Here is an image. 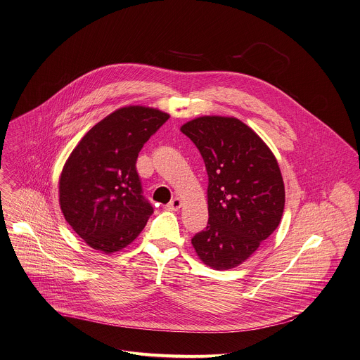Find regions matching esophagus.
<instances>
[{
    "instance_id": "obj_1",
    "label": "esophagus",
    "mask_w": 360,
    "mask_h": 360,
    "mask_svg": "<svg viewBox=\"0 0 360 360\" xmlns=\"http://www.w3.org/2000/svg\"><path fill=\"white\" fill-rule=\"evenodd\" d=\"M181 205H182V201H181V199L175 198V199L171 200V201L165 205V208H167V210H169V211H176V210H179V208H181Z\"/></svg>"
}]
</instances>
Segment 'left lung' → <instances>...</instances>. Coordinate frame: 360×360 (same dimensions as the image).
<instances>
[{
	"mask_svg": "<svg viewBox=\"0 0 360 360\" xmlns=\"http://www.w3.org/2000/svg\"><path fill=\"white\" fill-rule=\"evenodd\" d=\"M181 131L199 149L208 174V224L192 244L205 265L235 268L279 226L284 210L279 164L238 119L204 116Z\"/></svg>",
	"mask_w": 360,
	"mask_h": 360,
	"instance_id": "8db88e82",
	"label": "left lung"
}]
</instances>
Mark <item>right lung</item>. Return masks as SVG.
Listing matches in <instances>:
<instances>
[{
  "label": "right lung",
  "mask_w": 360,
  "mask_h": 360,
  "mask_svg": "<svg viewBox=\"0 0 360 360\" xmlns=\"http://www.w3.org/2000/svg\"><path fill=\"white\" fill-rule=\"evenodd\" d=\"M160 110L128 106L94 125L66 161L59 181L65 219L89 247L110 254L127 247L153 214L136 159L165 121Z\"/></svg>",
  "instance_id": "add662e5"
}]
</instances>
